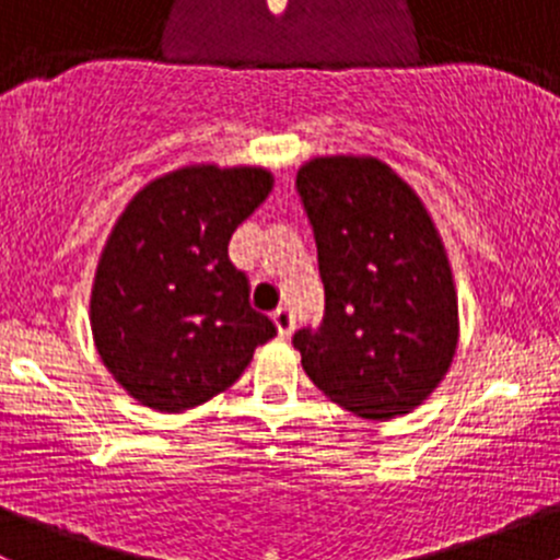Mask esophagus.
<instances>
[{
    "mask_svg": "<svg viewBox=\"0 0 560 560\" xmlns=\"http://www.w3.org/2000/svg\"><path fill=\"white\" fill-rule=\"evenodd\" d=\"M272 320H275V328H278L280 337H291L293 323H296V320H293V310H291V307H280V310H275Z\"/></svg>",
    "mask_w": 560,
    "mask_h": 560,
    "instance_id": "obj_1",
    "label": "esophagus"
}]
</instances>
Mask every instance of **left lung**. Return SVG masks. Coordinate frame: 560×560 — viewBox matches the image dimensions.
Segmentation results:
<instances>
[{"mask_svg": "<svg viewBox=\"0 0 560 560\" xmlns=\"http://www.w3.org/2000/svg\"><path fill=\"white\" fill-rule=\"evenodd\" d=\"M296 188L326 291L318 331L293 334L304 372L359 418L412 412L458 348V293L429 210L374 155H315Z\"/></svg>", "mask_w": 560, "mask_h": 560, "instance_id": "left-lung-1", "label": "left lung"}]
</instances>
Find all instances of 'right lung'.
<instances>
[{
	"instance_id": "obj_1",
	"label": "right lung",
	"mask_w": 560,
	"mask_h": 560,
	"mask_svg": "<svg viewBox=\"0 0 560 560\" xmlns=\"http://www.w3.org/2000/svg\"><path fill=\"white\" fill-rule=\"evenodd\" d=\"M272 186L264 166L186 164L120 212L96 264L91 334L131 399L159 412L205 405L278 334L229 261V240Z\"/></svg>"
}]
</instances>
